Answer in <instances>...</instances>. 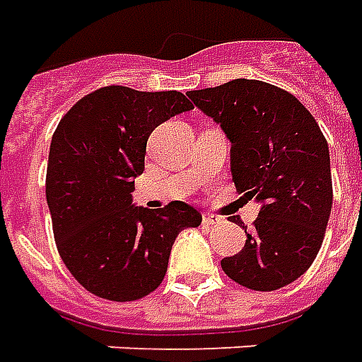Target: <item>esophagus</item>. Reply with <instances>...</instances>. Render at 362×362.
<instances>
[{"instance_id":"34e87169","label":"esophagus","mask_w":362,"mask_h":362,"mask_svg":"<svg viewBox=\"0 0 362 362\" xmlns=\"http://www.w3.org/2000/svg\"><path fill=\"white\" fill-rule=\"evenodd\" d=\"M221 222V218L215 215H203V226H215V224H218Z\"/></svg>"}]
</instances>
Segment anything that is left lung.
<instances>
[{
    "mask_svg": "<svg viewBox=\"0 0 362 362\" xmlns=\"http://www.w3.org/2000/svg\"><path fill=\"white\" fill-rule=\"evenodd\" d=\"M188 95L232 144L235 188L261 203L255 228L251 234L245 228V245L222 259V270L249 290H280L305 274L326 234L332 211L326 138L296 95L261 80L235 78Z\"/></svg>",
    "mask_w": 362,
    "mask_h": 362,
    "instance_id": "8db88e82",
    "label": "left lung"
}]
</instances>
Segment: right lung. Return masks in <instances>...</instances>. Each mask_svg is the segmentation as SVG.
I'll list each match as a JSON object with an SVG mask.
<instances>
[{
	"label": "right lung",
	"mask_w": 362,
	"mask_h": 362,
	"mask_svg": "<svg viewBox=\"0 0 362 362\" xmlns=\"http://www.w3.org/2000/svg\"><path fill=\"white\" fill-rule=\"evenodd\" d=\"M194 109L184 93L105 86L61 119L52 138L45 197L59 255L80 286L109 301H136L159 288L170 249L199 211L173 202L132 205L134 178L160 122Z\"/></svg>",
	"instance_id": "add662e5"
}]
</instances>
